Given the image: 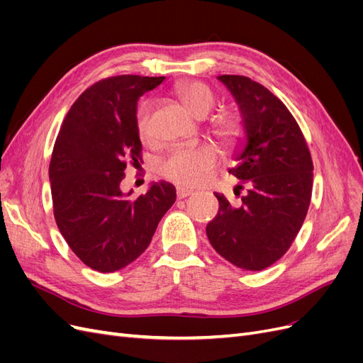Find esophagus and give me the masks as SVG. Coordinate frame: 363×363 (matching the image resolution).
<instances>
[{"label": "esophagus", "mask_w": 363, "mask_h": 363, "mask_svg": "<svg viewBox=\"0 0 363 363\" xmlns=\"http://www.w3.org/2000/svg\"><path fill=\"white\" fill-rule=\"evenodd\" d=\"M192 194H194V191H191V189H186V188H177V199H179V200L188 199V196H191Z\"/></svg>", "instance_id": "34e87169"}]
</instances>
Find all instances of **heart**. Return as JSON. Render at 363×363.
Masks as SVG:
<instances>
[{
  "mask_svg": "<svg viewBox=\"0 0 363 363\" xmlns=\"http://www.w3.org/2000/svg\"><path fill=\"white\" fill-rule=\"evenodd\" d=\"M174 94L196 118L211 115L218 103L215 92L201 82H180L175 86ZM136 130L140 140H152L151 104L148 101H144L138 108ZM212 131L225 147H235L244 136V119L235 112L219 113L212 121ZM218 162V151L211 145L177 148L160 162L159 172L162 177L177 184L199 186L211 177Z\"/></svg>",
  "mask_w": 363,
  "mask_h": 363,
  "instance_id": "b5f03b06",
  "label": "heart"
}]
</instances>
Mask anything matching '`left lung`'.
Returning a JSON list of instances; mask_svg holds the SVG:
<instances>
[{"label": "left lung", "instance_id": "1", "mask_svg": "<svg viewBox=\"0 0 363 363\" xmlns=\"http://www.w3.org/2000/svg\"><path fill=\"white\" fill-rule=\"evenodd\" d=\"M240 107L247 131L239 164L238 204L218 195L206 233L218 255L247 271H262L289 250L307 215L313 184L309 147L295 118L265 86L244 75H219ZM245 191V195L240 192Z\"/></svg>", "mask_w": 363, "mask_h": 363}]
</instances>
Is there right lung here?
Returning <instances> with one entry per match:
<instances>
[{"label": "right lung", "instance_id": "right-lung-1", "mask_svg": "<svg viewBox=\"0 0 363 363\" xmlns=\"http://www.w3.org/2000/svg\"><path fill=\"white\" fill-rule=\"evenodd\" d=\"M163 80L125 74L94 83L71 106L54 142V219L74 255L95 271L113 272L136 260L175 201V188L163 182L139 196L119 189L128 164L142 162L139 96Z\"/></svg>", "mask_w": 363, "mask_h": 363}]
</instances>
